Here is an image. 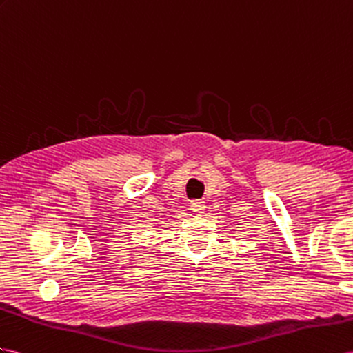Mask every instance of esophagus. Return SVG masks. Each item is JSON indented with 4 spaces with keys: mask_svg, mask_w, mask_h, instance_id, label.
I'll use <instances>...</instances> for the list:
<instances>
[{
    "mask_svg": "<svg viewBox=\"0 0 353 353\" xmlns=\"http://www.w3.org/2000/svg\"><path fill=\"white\" fill-rule=\"evenodd\" d=\"M191 207H192V210H194L195 213H203L205 204H204L203 200H192V201H191Z\"/></svg>",
    "mask_w": 353,
    "mask_h": 353,
    "instance_id": "obj_1",
    "label": "esophagus"
}]
</instances>
